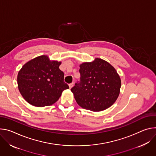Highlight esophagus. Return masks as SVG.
<instances>
[{"mask_svg":"<svg viewBox=\"0 0 156 156\" xmlns=\"http://www.w3.org/2000/svg\"><path fill=\"white\" fill-rule=\"evenodd\" d=\"M74 82H72V83H69V89H71V88L73 87V86H74Z\"/></svg>","mask_w":156,"mask_h":156,"instance_id":"obj_1","label":"esophagus"}]
</instances>
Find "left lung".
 <instances>
[{"instance_id": "left-lung-1", "label": "left lung", "mask_w": 156, "mask_h": 156, "mask_svg": "<svg viewBox=\"0 0 156 156\" xmlns=\"http://www.w3.org/2000/svg\"><path fill=\"white\" fill-rule=\"evenodd\" d=\"M80 80L71 89L77 104L84 109L101 112L110 107L117 100L121 79L107 61L95 58L80 64Z\"/></svg>"}]
</instances>
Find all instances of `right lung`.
<instances>
[{"instance_id":"right-lung-1","label":"right lung","mask_w":156,"mask_h":156,"mask_svg":"<svg viewBox=\"0 0 156 156\" xmlns=\"http://www.w3.org/2000/svg\"><path fill=\"white\" fill-rule=\"evenodd\" d=\"M61 64L42 55L22 66L17 76V83L22 96L30 105L37 107L53 105L63 90L69 89L64 82V73L59 68Z\"/></svg>"}]
</instances>
